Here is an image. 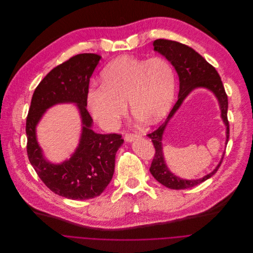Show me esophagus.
<instances>
[{
    "label": "esophagus",
    "mask_w": 253,
    "mask_h": 253,
    "mask_svg": "<svg viewBox=\"0 0 253 253\" xmlns=\"http://www.w3.org/2000/svg\"><path fill=\"white\" fill-rule=\"evenodd\" d=\"M139 134H136V133H126V135H125V139H126V141H127V142H131V141H133L134 139H137V138H139Z\"/></svg>",
    "instance_id": "1"
}]
</instances>
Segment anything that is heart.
<instances>
[{
    "label": "heart",
    "instance_id": "b5f03b06",
    "mask_svg": "<svg viewBox=\"0 0 253 253\" xmlns=\"http://www.w3.org/2000/svg\"><path fill=\"white\" fill-rule=\"evenodd\" d=\"M175 94V75L164 58L140 60L121 57L100 74V85L90 87L87 108L102 126L114 129L126 114L128 103L132 115L155 125L169 113Z\"/></svg>",
    "mask_w": 253,
    "mask_h": 253
}]
</instances>
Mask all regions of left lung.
<instances>
[{"label":"left lung","instance_id":"left-lung-1","mask_svg":"<svg viewBox=\"0 0 253 253\" xmlns=\"http://www.w3.org/2000/svg\"><path fill=\"white\" fill-rule=\"evenodd\" d=\"M154 47L156 52L166 57V59L175 69L179 79V92L177 102L175 103L166 122L157 130L147 134V136L153 141L156 148V155L153 163H151L149 171L160 183L169 188L185 189L195 186L211 177L218 170L222 163L224 154L216 168L204 177L198 179L180 178L173 174L166 164L163 146L164 132L169 121L173 118L175 113L181 107L182 103L188 96V94L196 88H207L211 90L218 100L220 117L226 126L225 144H227L229 137V124L227 121V95L225 93L221 79L216 70L211 64H209L204 57H201L190 46L178 42L159 39L154 42Z\"/></svg>","mask_w":253,"mask_h":253}]
</instances>
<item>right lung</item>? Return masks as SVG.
<instances>
[{
    "label": "right lung",
    "instance_id": "add662e5",
    "mask_svg": "<svg viewBox=\"0 0 253 253\" xmlns=\"http://www.w3.org/2000/svg\"><path fill=\"white\" fill-rule=\"evenodd\" d=\"M100 59L95 54H80L53 69L35 89L27 118L31 165L50 190L70 199L84 200L102 194L113 178L116 154L124 143L121 134L94 132L92 119L86 111L89 79ZM59 103L76 105L82 132L71 158L54 164L43 156L36 138V126L49 107Z\"/></svg>",
    "mask_w": 253,
    "mask_h": 253
}]
</instances>
